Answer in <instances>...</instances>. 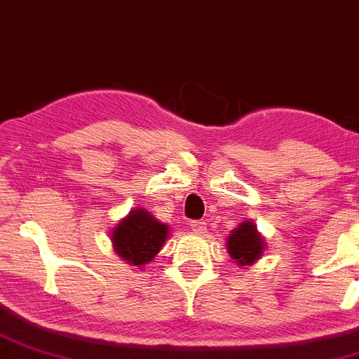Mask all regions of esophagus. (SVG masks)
I'll use <instances>...</instances> for the list:
<instances>
[{
    "instance_id": "1",
    "label": "esophagus",
    "mask_w": 359,
    "mask_h": 359,
    "mask_svg": "<svg viewBox=\"0 0 359 359\" xmlns=\"http://www.w3.org/2000/svg\"><path fill=\"white\" fill-rule=\"evenodd\" d=\"M190 227H191V231H194V233L202 234V233H205L207 224H205V222H203V221H191Z\"/></svg>"
}]
</instances>
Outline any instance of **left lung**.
Returning a JSON list of instances; mask_svg holds the SVG:
<instances>
[{
  "instance_id": "left-lung-1",
  "label": "left lung",
  "mask_w": 359,
  "mask_h": 359,
  "mask_svg": "<svg viewBox=\"0 0 359 359\" xmlns=\"http://www.w3.org/2000/svg\"><path fill=\"white\" fill-rule=\"evenodd\" d=\"M226 250L238 267L246 269L248 265L257 264L264 257L265 240L258 233L255 222L243 221L227 236Z\"/></svg>"
}]
</instances>
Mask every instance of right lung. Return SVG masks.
I'll list each match as a JSON object with an SVG mask.
<instances>
[{"instance_id": "1", "label": "right lung", "mask_w": 359, "mask_h": 359, "mask_svg": "<svg viewBox=\"0 0 359 359\" xmlns=\"http://www.w3.org/2000/svg\"><path fill=\"white\" fill-rule=\"evenodd\" d=\"M116 255L130 267L142 269L156 258L169 238V226L144 207L128 212L109 233Z\"/></svg>"}]
</instances>
